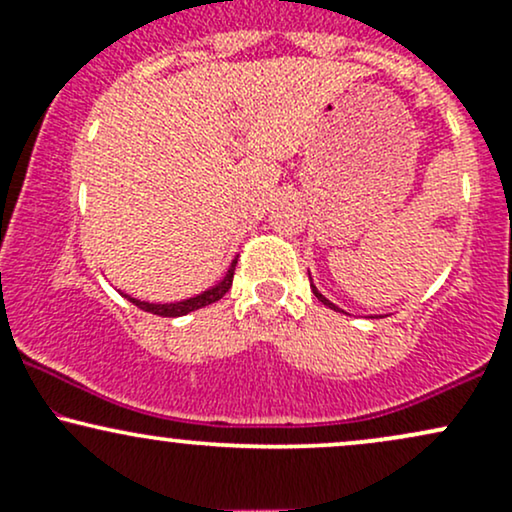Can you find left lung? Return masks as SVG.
I'll use <instances>...</instances> for the list:
<instances>
[{"label":"left lung","instance_id":"1","mask_svg":"<svg viewBox=\"0 0 512 512\" xmlns=\"http://www.w3.org/2000/svg\"><path fill=\"white\" fill-rule=\"evenodd\" d=\"M308 276H310V274H308ZM310 289H313V293H315V298H317V301H320L322 305H327V308L337 310V313H346V310H342V308H339V305H334V303L330 301V298H327V296H322V293H320V291H317V286L313 284V276H310ZM346 315H349V313H346ZM368 317H380V315H368Z\"/></svg>","mask_w":512,"mask_h":512}]
</instances>
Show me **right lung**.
<instances>
[{"instance_id": "right-lung-1", "label": "right lung", "mask_w": 512, "mask_h": 512, "mask_svg": "<svg viewBox=\"0 0 512 512\" xmlns=\"http://www.w3.org/2000/svg\"><path fill=\"white\" fill-rule=\"evenodd\" d=\"M236 264H238V257H233V262L228 264L226 274H223L214 286H209V289H204L202 293H195V296H190V298H182V301L151 303V301H142V298L129 296V293H125V291H120V293L127 298L129 303H134L137 308L146 310V313H154L161 317H180V315H187V313H192V310H199V308H204V305L216 303L219 298H223V293L231 289V284H233V272H236Z\"/></svg>"}]
</instances>
